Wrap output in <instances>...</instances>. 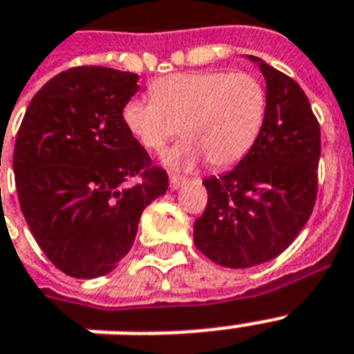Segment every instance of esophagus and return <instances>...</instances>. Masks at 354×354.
Wrapping results in <instances>:
<instances>
[{"label": "esophagus", "mask_w": 354, "mask_h": 354, "mask_svg": "<svg viewBox=\"0 0 354 354\" xmlns=\"http://www.w3.org/2000/svg\"><path fill=\"white\" fill-rule=\"evenodd\" d=\"M185 183V178L178 176V174H171V189L172 191H176V189H180Z\"/></svg>", "instance_id": "34e87169"}]
</instances>
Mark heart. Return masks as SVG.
Returning <instances> with one entry per match:
<instances>
[{
	"label": "heart",
	"mask_w": 354,
	"mask_h": 354,
	"mask_svg": "<svg viewBox=\"0 0 354 354\" xmlns=\"http://www.w3.org/2000/svg\"><path fill=\"white\" fill-rule=\"evenodd\" d=\"M150 93L152 99L133 97L122 106V122L150 152H163L182 133L185 141L165 161L183 169L202 158L213 169L239 163L261 136L268 108L263 82L244 71L172 73L156 80Z\"/></svg>",
	"instance_id": "obj_1"
}]
</instances>
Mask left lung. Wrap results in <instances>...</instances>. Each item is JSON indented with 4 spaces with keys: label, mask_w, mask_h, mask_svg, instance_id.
Returning <instances> with one entry per match:
<instances>
[{
    "label": "left lung",
    "mask_w": 354,
    "mask_h": 354,
    "mask_svg": "<svg viewBox=\"0 0 354 354\" xmlns=\"http://www.w3.org/2000/svg\"><path fill=\"white\" fill-rule=\"evenodd\" d=\"M266 79V119L233 171L204 180L207 205L194 244L226 268L268 263L290 246L314 209L322 152L319 124L296 80L248 55Z\"/></svg>",
    "instance_id": "1"
}]
</instances>
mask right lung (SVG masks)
Returning <instances> with one entry per match:
<instances>
[{"instance_id": "right-lung-1", "label": "right lung", "mask_w": 354, "mask_h": 354, "mask_svg": "<svg viewBox=\"0 0 354 354\" xmlns=\"http://www.w3.org/2000/svg\"><path fill=\"white\" fill-rule=\"evenodd\" d=\"M138 75L79 66L32 97L14 145L19 207L38 246L77 279L112 272L141 213L169 187L122 122Z\"/></svg>"}]
</instances>
